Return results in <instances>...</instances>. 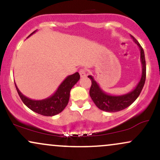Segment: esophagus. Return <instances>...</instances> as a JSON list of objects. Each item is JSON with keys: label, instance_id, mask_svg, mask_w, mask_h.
I'll list each match as a JSON object with an SVG mask.
<instances>
[{"label": "esophagus", "instance_id": "obj_1", "mask_svg": "<svg viewBox=\"0 0 160 160\" xmlns=\"http://www.w3.org/2000/svg\"><path fill=\"white\" fill-rule=\"evenodd\" d=\"M79 74H80V76L82 77V78H84V77H85L86 75H87V74H86V69H80Z\"/></svg>", "mask_w": 160, "mask_h": 160}]
</instances>
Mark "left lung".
I'll list each match as a JSON object with an SVG mask.
<instances>
[{"label":"left lung","mask_w":160,"mask_h":160,"mask_svg":"<svg viewBox=\"0 0 160 160\" xmlns=\"http://www.w3.org/2000/svg\"><path fill=\"white\" fill-rule=\"evenodd\" d=\"M131 38L133 39L134 42L137 44L140 51H141V66H142V73H141V79L138 83L137 86L134 88V89L125 94L111 95L106 93L100 87V85L94 80L93 76L91 75L88 76L91 81V86L89 92L90 96L95 105L101 110L109 112H115L127 108L135 101V100L141 94L143 85H144L145 80H146V61H145L144 51L139 42L132 35H131Z\"/></svg>","instance_id":"8db88e82"}]
</instances>
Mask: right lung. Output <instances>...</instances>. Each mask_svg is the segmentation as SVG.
Returning a JSON list of instances; mask_svg holds the SVG:
<instances>
[{"label":"right lung","mask_w":160,"mask_h":160,"mask_svg":"<svg viewBox=\"0 0 160 160\" xmlns=\"http://www.w3.org/2000/svg\"><path fill=\"white\" fill-rule=\"evenodd\" d=\"M35 32L36 31L32 32L30 35L35 33ZM79 79L80 75L78 72H75L74 74L69 75L60 84L54 94L46 99L38 100H32L27 98L20 92L16 84L15 85L21 100L27 107L42 116H53L59 114L65 109L69 103V94H70L72 88Z\"/></svg>","instance_id":"right-lung-1"}]
</instances>
